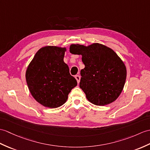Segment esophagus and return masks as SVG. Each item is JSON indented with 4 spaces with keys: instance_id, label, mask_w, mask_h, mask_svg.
I'll return each instance as SVG.
<instances>
[{
    "instance_id": "esophagus-1",
    "label": "esophagus",
    "mask_w": 150,
    "mask_h": 150,
    "mask_svg": "<svg viewBox=\"0 0 150 150\" xmlns=\"http://www.w3.org/2000/svg\"><path fill=\"white\" fill-rule=\"evenodd\" d=\"M75 79H76V81H77V82L79 83L80 82V80H81V76H80V75H77L75 76Z\"/></svg>"
}]
</instances>
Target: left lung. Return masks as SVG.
Returning a JSON list of instances; mask_svg holds the SVG:
<instances>
[{"instance_id": "left-lung-1", "label": "left lung", "mask_w": 150, "mask_h": 150, "mask_svg": "<svg viewBox=\"0 0 150 150\" xmlns=\"http://www.w3.org/2000/svg\"><path fill=\"white\" fill-rule=\"evenodd\" d=\"M69 52L82 55L85 68L81 69L80 88L90 102L103 106L120 95L127 78L124 62L113 50L100 43L88 47L72 44Z\"/></svg>"}]
</instances>
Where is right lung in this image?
I'll return each mask as SVG.
<instances>
[{"label": "right lung", "mask_w": 150, "mask_h": 150, "mask_svg": "<svg viewBox=\"0 0 150 150\" xmlns=\"http://www.w3.org/2000/svg\"><path fill=\"white\" fill-rule=\"evenodd\" d=\"M66 50V48L55 46L40 48L26 70V81L31 95L46 107L63 105L69 92L77 85L64 62Z\"/></svg>", "instance_id": "obj_1"}]
</instances>
